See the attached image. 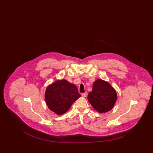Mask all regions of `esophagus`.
<instances>
[{
    "label": "esophagus",
    "instance_id": "1",
    "mask_svg": "<svg viewBox=\"0 0 153 153\" xmlns=\"http://www.w3.org/2000/svg\"><path fill=\"white\" fill-rule=\"evenodd\" d=\"M81 96H82L83 97H87V92L82 93V94H81Z\"/></svg>",
    "mask_w": 153,
    "mask_h": 153
}]
</instances>
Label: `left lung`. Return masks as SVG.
<instances>
[{
  "instance_id": "8db88e82",
  "label": "left lung",
  "mask_w": 153,
  "mask_h": 153,
  "mask_svg": "<svg viewBox=\"0 0 153 153\" xmlns=\"http://www.w3.org/2000/svg\"><path fill=\"white\" fill-rule=\"evenodd\" d=\"M88 100L97 112L105 113L114 107L117 100V92L107 81L97 79L93 84L92 91L88 94Z\"/></svg>"
}]
</instances>
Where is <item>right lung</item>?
I'll return each instance as SVG.
<instances>
[{
  "mask_svg": "<svg viewBox=\"0 0 153 153\" xmlns=\"http://www.w3.org/2000/svg\"><path fill=\"white\" fill-rule=\"evenodd\" d=\"M80 96L77 87L64 79L48 85L45 94L48 108L58 115L67 112Z\"/></svg>",
  "mask_w": 153,
  "mask_h": 153,
  "instance_id": "1",
  "label": "right lung"
}]
</instances>
